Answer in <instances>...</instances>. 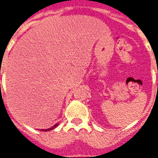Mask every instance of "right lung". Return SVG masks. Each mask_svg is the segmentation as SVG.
Wrapping results in <instances>:
<instances>
[{
  "label": "right lung",
  "instance_id": "1",
  "mask_svg": "<svg viewBox=\"0 0 158 158\" xmlns=\"http://www.w3.org/2000/svg\"><path fill=\"white\" fill-rule=\"evenodd\" d=\"M59 125V124H58V123H56V125H54L52 126V127H51V128H48V129H45V130H44V129H43V130H42V131H49V130H53V129H55V128L56 127L57 125Z\"/></svg>",
  "mask_w": 158,
  "mask_h": 158
}]
</instances>
